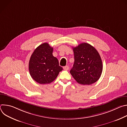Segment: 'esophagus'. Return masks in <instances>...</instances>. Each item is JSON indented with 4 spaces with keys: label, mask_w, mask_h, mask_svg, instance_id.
Returning <instances> with one entry per match:
<instances>
[{
    "label": "esophagus",
    "mask_w": 127,
    "mask_h": 127,
    "mask_svg": "<svg viewBox=\"0 0 127 127\" xmlns=\"http://www.w3.org/2000/svg\"><path fill=\"white\" fill-rule=\"evenodd\" d=\"M63 69H64L65 70H68V69H69V67H68V66H65L63 67Z\"/></svg>",
    "instance_id": "obj_1"
}]
</instances>
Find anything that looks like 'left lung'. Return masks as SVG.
Listing matches in <instances>:
<instances>
[{"instance_id":"1","label":"left lung","mask_w":127,"mask_h":127,"mask_svg":"<svg viewBox=\"0 0 127 127\" xmlns=\"http://www.w3.org/2000/svg\"><path fill=\"white\" fill-rule=\"evenodd\" d=\"M74 63L70 72L78 83L90 85L96 82L102 71V63L97 51L83 43L73 47Z\"/></svg>"}]
</instances>
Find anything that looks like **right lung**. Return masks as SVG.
<instances>
[{"label":"right lung","mask_w":127,"mask_h":127,"mask_svg":"<svg viewBox=\"0 0 127 127\" xmlns=\"http://www.w3.org/2000/svg\"><path fill=\"white\" fill-rule=\"evenodd\" d=\"M53 48L45 43L34 50L30 58L29 64L30 75L40 84L51 83L63 70L57 58L53 56Z\"/></svg>","instance_id":"add662e5"}]
</instances>
